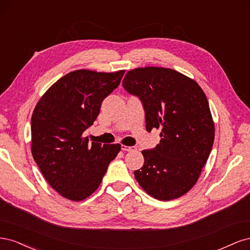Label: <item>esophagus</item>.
<instances>
[{"instance_id":"1","label":"esophagus","mask_w":250,"mask_h":250,"mask_svg":"<svg viewBox=\"0 0 250 250\" xmlns=\"http://www.w3.org/2000/svg\"><path fill=\"white\" fill-rule=\"evenodd\" d=\"M121 149H122V151H125V152H129V151L137 150V148H135L134 146H125V145L121 146Z\"/></svg>"}]
</instances>
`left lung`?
Here are the masks:
<instances>
[{"label":"left lung","mask_w":250,"mask_h":250,"mask_svg":"<svg viewBox=\"0 0 250 250\" xmlns=\"http://www.w3.org/2000/svg\"><path fill=\"white\" fill-rule=\"evenodd\" d=\"M122 85L142 102L146 130L161 129V143L142 151L144 166L134 171L135 179L158 200L180 197L199 178L214 144L207 96L194 80L165 67L131 70Z\"/></svg>","instance_id":"obj_1"}]
</instances>
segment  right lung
Listing matches in <instances>:
<instances>
[{"instance_id":"right-lung-1","label":"right lung","mask_w":250,"mask_h":250,"mask_svg":"<svg viewBox=\"0 0 250 250\" xmlns=\"http://www.w3.org/2000/svg\"><path fill=\"white\" fill-rule=\"evenodd\" d=\"M125 71H74L55 82L31 118L32 155L49 185L80 201L100 186L120 144L88 143L83 132L94 124L101 103L120 84Z\"/></svg>"}]
</instances>
